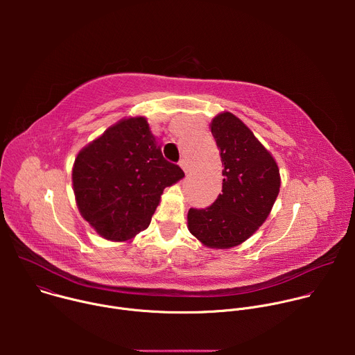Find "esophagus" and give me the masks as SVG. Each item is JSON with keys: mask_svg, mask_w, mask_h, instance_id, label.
<instances>
[{"mask_svg": "<svg viewBox=\"0 0 355 355\" xmlns=\"http://www.w3.org/2000/svg\"><path fill=\"white\" fill-rule=\"evenodd\" d=\"M180 166H181V168L184 170L185 174H188V173L191 171V167H189V164L187 163V160H181V162H180Z\"/></svg>", "mask_w": 355, "mask_h": 355, "instance_id": "1", "label": "esophagus"}]
</instances>
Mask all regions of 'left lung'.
<instances>
[{"label":"left lung","mask_w":355,"mask_h":355,"mask_svg":"<svg viewBox=\"0 0 355 355\" xmlns=\"http://www.w3.org/2000/svg\"><path fill=\"white\" fill-rule=\"evenodd\" d=\"M223 166L222 193L207 209L188 211V230L202 244L225 250L254 234L279 193V168L244 122L220 112L211 122Z\"/></svg>","instance_id":"left-lung-1"}]
</instances>
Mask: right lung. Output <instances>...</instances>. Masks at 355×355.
I'll return each mask as SVG.
<instances>
[{"mask_svg":"<svg viewBox=\"0 0 355 355\" xmlns=\"http://www.w3.org/2000/svg\"><path fill=\"white\" fill-rule=\"evenodd\" d=\"M182 178L184 171L163 157L144 116L123 118L84 146L71 173L80 215L111 241L147 229L164 188Z\"/></svg>","mask_w":355,"mask_h":355,"instance_id":"obj_1","label":"right lung"}]
</instances>
